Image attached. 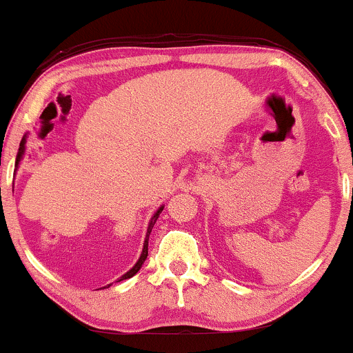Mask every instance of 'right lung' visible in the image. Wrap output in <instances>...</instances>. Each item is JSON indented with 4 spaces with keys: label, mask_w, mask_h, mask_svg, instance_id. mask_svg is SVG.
<instances>
[{
    "label": "right lung",
    "mask_w": 353,
    "mask_h": 353,
    "mask_svg": "<svg viewBox=\"0 0 353 353\" xmlns=\"http://www.w3.org/2000/svg\"><path fill=\"white\" fill-rule=\"evenodd\" d=\"M26 137H28V134H25V135H23L21 142H19V149H18L17 162H14V172H17L18 168H19V164H21L23 157H25V152H26ZM162 209H164V206H161V208L157 209L156 212H154V216H152V218H150L149 224H147V233H145V239H144V245H142V253H141V256H139L137 263H135V265H134L132 268H130L129 271H127V273H123L122 276H120L117 281L129 280V278H132L134 274L137 273V271L142 268V265H144V261H145V258H147V246H149V236H150V231H152L154 224H156V221H157V218H159V214H161V212H162ZM108 286H110V285L103 286V288H108Z\"/></svg>",
    "instance_id": "obj_1"
}]
</instances>
